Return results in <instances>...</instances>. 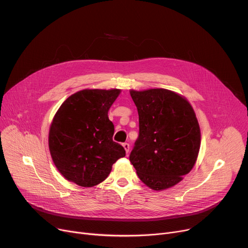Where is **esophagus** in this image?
<instances>
[{
    "instance_id": "obj_1",
    "label": "esophagus",
    "mask_w": 248,
    "mask_h": 248,
    "mask_svg": "<svg viewBox=\"0 0 248 248\" xmlns=\"http://www.w3.org/2000/svg\"><path fill=\"white\" fill-rule=\"evenodd\" d=\"M123 147L124 148V150H125L126 154H128V152H129V144H127V142H124V144H123Z\"/></svg>"
}]
</instances>
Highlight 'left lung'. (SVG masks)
I'll return each mask as SVG.
<instances>
[{
    "instance_id": "obj_1",
    "label": "left lung",
    "mask_w": 248,
    "mask_h": 248,
    "mask_svg": "<svg viewBox=\"0 0 248 248\" xmlns=\"http://www.w3.org/2000/svg\"><path fill=\"white\" fill-rule=\"evenodd\" d=\"M139 137L129 155L141 182L154 190L178 184L197 160L201 136L191 104L171 90H131Z\"/></svg>"
}]
</instances>
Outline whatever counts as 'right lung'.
Segmentation results:
<instances>
[{
	"label": "right lung",
	"instance_id": "obj_1",
	"mask_svg": "<svg viewBox=\"0 0 248 248\" xmlns=\"http://www.w3.org/2000/svg\"><path fill=\"white\" fill-rule=\"evenodd\" d=\"M120 93L84 89L61 104L50 126L49 150L65 179L81 187L95 186L125 155L124 147L112 140L114 125L108 115Z\"/></svg>",
	"mask_w": 248,
	"mask_h": 248
}]
</instances>
